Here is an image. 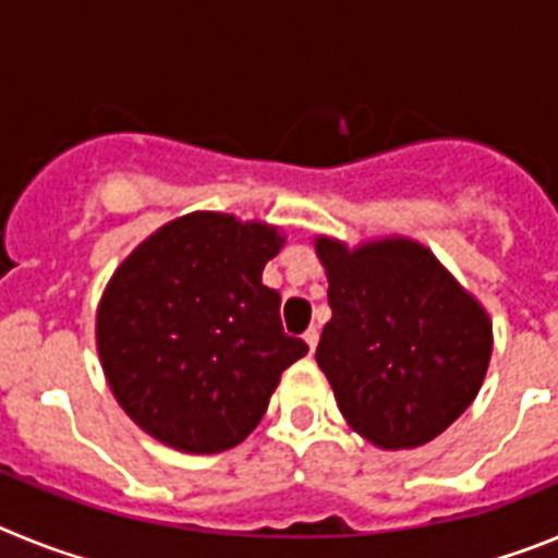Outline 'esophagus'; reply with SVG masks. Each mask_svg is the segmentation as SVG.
I'll list each match as a JSON object with an SVG mask.
<instances>
[{
  "label": "esophagus",
  "instance_id": "1",
  "mask_svg": "<svg viewBox=\"0 0 558 558\" xmlns=\"http://www.w3.org/2000/svg\"><path fill=\"white\" fill-rule=\"evenodd\" d=\"M304 343L310 347V352H315V347H318V329H307V332H304Z\"/></svg>",
  "mask_w": 558,
  "mask_h": 558
}]
</instances>
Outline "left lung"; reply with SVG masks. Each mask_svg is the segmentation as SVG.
Instances as JSON below:
<instances>
[{"label":"left lung","instance_id":"1","mask_svg":"<svg viewBox=\"0 0 558 558\" xmlns=\"http://www.w3.org/2000/svg\"><path fill=\"white\" fill-rule=\"evenodd\" d=\"M332 318L315 360L338 408L388 450L427 445L470 408L492 357L481 304L411 240L347 245L322 236Z\"/></svg>","mask_w":558,"mask_h":558}]
</instances>
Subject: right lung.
<instances>
[{"label":"right lung","instance_id":"obj_1","mask_svg":"<svg viewBox=\"0 0 558 558\" xmlns=\"http://www.w3.org/2000/svg\"><path fill=\"white\" fill-rule=\"evenodd\" d=\"M282 236L195 211L147 236L113 274L97 349L122 411L161 445L223 452L263 418L307 343L282 329L263 268Z\"/></svg>","mask_w":558,"mask_h":558}]
</instances>
